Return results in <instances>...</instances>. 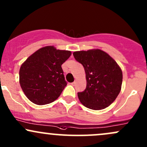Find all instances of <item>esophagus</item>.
Segmentation results:
<instances>
[{
    "instance_id": "esophagus-1",
    "label": "esophagus",
    "mask_w": 147,
    "mask_h": 147,
    "mask_svg": "<svg viewBox=\"0 0 147 147\" xmlns=\"http://www.w3.org/2000/svg\"><path fill=\"white\" fill-rule=\"evenodd\" d=\"M71 85L73 86H74L76 85V81H74V82H73V83H71Z\"/></svg>"
}]
</instances>
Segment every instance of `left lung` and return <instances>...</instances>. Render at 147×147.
Wrapping results in <instances>:
<instances>
[{"instance_id": "obj_1", "label": "left lung", "mask_w": 147, "mask_h": 147, "mask_svg": "<svg viewBox=\"0 0 147 147\" xmlns=\"http://www.w3.org/2000/svg\"><path fill=\"white\" fill-rule=\"evenodd\" d=\"M76 60L83 66L87 86L78 92L80 102L87 108L100 110L114 102L121 89L123 74L116 61L99 49L73 53Z\"/></svg>"}]
</instances>
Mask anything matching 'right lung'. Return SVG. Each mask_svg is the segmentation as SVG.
I'll list each match as a JSON object with an SVG mask.
<instances>
[{"label": "right lung", "mask_w": 147, "mask_h": 147, "mask_svg": "<svg viewBox=\"0 0 147 147\" xmlns=\"http://www.w3.org/2000/svg\"><path fill=\"white\" fill-rule=\"evenodd\" d=\"M71 55L69 50L46 46L38 50L22 64L20 83L31 102L44 105L59 97L67 85L61 64Z\"/></svg>", "instance_id": "obj_1"}]
</instances>
